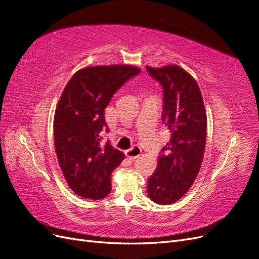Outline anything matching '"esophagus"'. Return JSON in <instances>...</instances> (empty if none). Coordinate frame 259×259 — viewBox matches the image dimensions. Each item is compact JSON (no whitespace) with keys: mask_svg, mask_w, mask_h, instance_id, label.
<instances>
[{"mask_svg":"<svg viewBox=\"0 0 259 259\" xmlns=\"http://www.w3.org/2000/svg\"><path fill=\"white\" fill-rule=\"evenodd\" d=\"M125 154H126V156L130 159H136L140 154H142V148L138 146H134L133 148H131L130 150L125 151Z\"/></svg>","mask_w":259,"mask_h":259,"instance_id":"34e87169","label":"esophagus"}]
</instances>
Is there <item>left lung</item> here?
Masks as SVG:
<instances>
[{
    "label": "left lung",
    "instance_id": "8db88e82",
    "mask_svg": "<svg viewBox=\"0 0 259 259\" xmlns=\"http://www.w3.org/2000/svg\"><path fill=\"white\" fill-rule=\"evenodd\" d=\"M163 88L162 123L169 143L162 149L158 166L148 179V197L161 205L183 198L197 178L206 143V112L199 85L176 65L146 66Z\"/></svg>",
    "mask_w": 259,
    "mask_h": 259
}]
</instances>
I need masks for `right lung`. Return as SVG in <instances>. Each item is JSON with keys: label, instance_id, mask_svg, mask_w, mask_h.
Returning a JSON list of instances; mask_svg holds the SVG:
<instances>
[{"label": "right lung", "instance_id": "add662e5", "mask_svg": "<svg viewBox=\"0 0 259 259\" xmlns=\"http://www.w3.org/2000/svg\"><path fill=\"white\" fill-rule=\"evenodd\" d=\"M140 72L130 65L95 66L79 70L67 83L54 117L59 166L71 190L100 200L111 191V174L125 155L111 144L100 145L108 126L105 108L121 86Z\"/></svg>", "mask_w": 259, "mask_h": 259}]
</instances>
